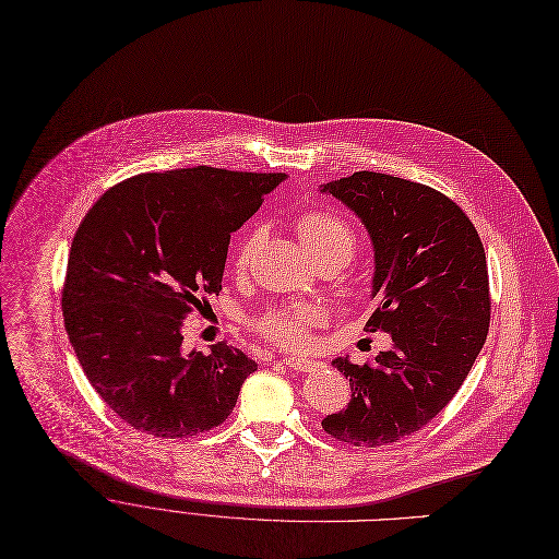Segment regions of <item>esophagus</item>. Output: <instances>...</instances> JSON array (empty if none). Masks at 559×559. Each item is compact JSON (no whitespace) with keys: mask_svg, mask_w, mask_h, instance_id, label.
Instances as JSON below:
<instances>
[{"mask_svg":"<svg viewBox=\"0 0 559 559\" xmlns=\"http://www.w3.org/2000/svg\"><path fill=\"white\" fill-rule=\"evenodd\" d=\"M283 362H285V367L295 369V371H314L319 367V362H314L310 358H297V356H287V358H283Z\"/></svg>","mask_w":559,"mask_h":559,"instance_id":"1","label":"esophagus"}]
</instances>
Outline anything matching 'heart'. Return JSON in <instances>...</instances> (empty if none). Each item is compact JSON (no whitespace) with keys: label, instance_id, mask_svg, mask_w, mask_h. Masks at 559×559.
<instances>
[{"label":"heart","instance_id":"b5f03b06","mask_svg":"<svg viewBox=\"0 0 559 559\" xmlns=\"http://www.w3.org/2000/svg\"><path fill=\"white\" fill-rule=\"evenodd\" d=\"M295 228L308 253L317 262L344 264L356 249V233L350 224L331 211H304L295 219ZM258 240V228L249 226L233 249V267L245 270ZM321 321L314 306H281L270 308L253 319V331L285 348L306 346L310 331Z\"/></svg>","mask_w":559,"mask_h":559}]
</instances>
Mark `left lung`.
Instances as JSON below:
<instances>
[{
	"instance_id": "obj_1",
	"label": "left lung",
	"mask_w": 559,
	"mask_h": 559,
	"mask_svg": "<svg viewBox=\"0 0 559 559\" xmlns=\"http://www.w3.org/2000/svg\"><path fill=\"white\" fill-rule=\"evenodd\" d=\"M324 192L371 235L367 331L390 333L394 346L365 365L333 362L348 378L350 401L321 426L337 442L376 449L430 424L472 371L489 331L487 260L472 219L435 188L356 171Z\"/></svg>"
}]
</instances>
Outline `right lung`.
<instances>
[{"label":"right lung","instance_id":"obj_1","mask_svg":"<svg viewBox=\"0 0 559 559\" xmlns=\"http://www.w3.org/2000/svg\"><path fill=\"white\" fill-rule=\"evenodd\" d=\"M285 174L188 167L108 188L81 219L63 319L91 385L131 428L188 439L233 413L258 369L240 348L183 354V319L219 295L230 233Z\"/></svg>","mask_w":559,"mask_h":559}]
</instances>
